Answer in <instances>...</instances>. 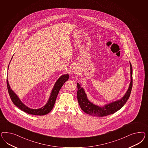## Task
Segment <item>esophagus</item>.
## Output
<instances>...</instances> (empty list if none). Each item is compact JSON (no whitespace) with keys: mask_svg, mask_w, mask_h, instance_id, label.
Wrapping results in <instances>:
<instances>
[{"mask_svg":"<svg viewBox=\"0 0 148 148\" xmlns=\"http://www.w3.org/2000/svg\"><path fill=\"white\" fill-rule=\"evenodd\" d=\"M78 72H79L78 69H77V68L76 67H73L72 68V72L73 73L77 74Z\"/></svg>","mask_w":148,"mask_h":148,"instance_id":"34e87169","label":"esophagus"}]
</instances>
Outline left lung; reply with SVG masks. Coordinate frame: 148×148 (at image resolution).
<instances>
[{
    "label": "left lung",
    "instance_id": "8db88e82",
    "mask_svg": "<svg viewBox=\"0 0 148 148\" xmlns=\"http://www.w3.org/2000/svg\"><path fill=\"white\" fill-rule=\"evenodd\" d=\"M130 66L131 81L128 90L126 91L125 94L121 99L113 101L111 103L106 104L103 106H99L91 103L87 98L85 90L81 86L80 84L77 83V98L78 103L82 110L86 113L91 116H103L113 114L124 106L130 97L132 87V67L130 62Z\"/></svg>",
    "mask_w": 148,
    "mask_h": 148
}]
</instances>
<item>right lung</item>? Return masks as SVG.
<instances>
[{"label": "right lung", "instance_id": "right-lung-1", "mask_svg": "<svg viewBox=\"0 0 148 148\" xmlns=\"http://www.w3.org/2000/svg\"><path fill=\"white\" fill-rule=\"evenodd\" d=\"M9 66H8V69H9ZM68 79H69V75L68 74H64L60 76L55 82L54 87L51 90V92L50 93L49 98L48 99L47 103L44 106L37 109H32V108H28L25 104L23 103L21 100H20V99L18 98V96L14 92V90H12L11 88L8 79L6 80V82H7V87H8V90L10 97L14 105H16L19 109L22 110L23 111L26 112L28 114L36 115V116H43L48 114L51 111V110L54 107V104L55 103L56 99L60 90L62 87L63 85L65 83V82L68 80Z\"/></svg>", "mask_w": 148, "mask_h": 148}]
</instances>
